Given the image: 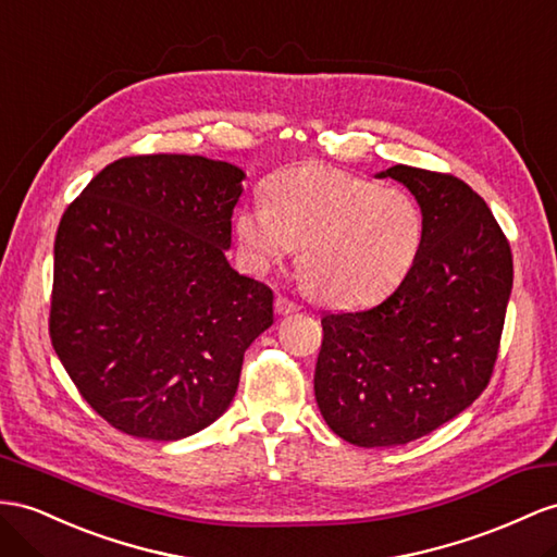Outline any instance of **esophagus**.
Here are the masks:
<instances>
[{
    "label": "esophagus",
    "mask_w": 557,
    "mask_h": 557,
    "mask_svg": "<svg viewBox=\"0 0 557 557\" xmlns=\"http://www.w3.org/2000/svg\"><path fill=\"white\" fill-rule=\"evenodd\" d=\"M301 310V306H298L296 301H292V298L287 296H277L275 298V312L277 315H292V312H298Z\"/></svg>",
    "instance_id": "34e87169"
}]
</instances>
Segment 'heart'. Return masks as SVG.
Segmentation results:
<instances>
[{
	"label": "heart",
	"instance_id": "b5f03b06",
	"mask_svg": "<svg viewBox=\"0 0 557 557\" xmlns=\"http://www.w3.org/2000/svg\"><path fill=\"white\" fill-rule=\"evenodd\" d=\"M233 231L247 263L265 273L298 247L310 294L334 308H362L391 296L423 247V213L397 188L326 164L275 171L263 205L237 211Z\"/></svg>",
	"mask_w": 557,
	"mask_h": 557
}]
</instances>
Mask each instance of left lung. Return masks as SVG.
I'll return each instance as SVG.
<instances>
[{
    "instance_id": "1",
    "label": "left lung",
    "mask_w": 557,
    "mask_h": 557,
    "mask_svg": "<svg viewBox=\"0 0 557 557\" xmlns=\"http://www.w3.org/2000/svg\"><path fill=\"white\" fill-rule=\"evenodd\" d=\"M376 178L414 195L423 247L381 306L322 318L315 400L350 445L397 447L459 417L487 388L512 256L490 207L456 176L395 164Z\"/></svg>"
}]
</instances>
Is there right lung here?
<instances>
[{"instance_id":"obj_1","label":"right lung","mask_w":557,"mask_h":557,"mask_svg":"<svg viewBox=\"0 0 557 557\" xmlns=\"http://www.w3.org/2000/svg\"><path fill=\"white\" fill-rule=\"evenodd\" d=\"M245 171L199 154L108 164L63 213L51 344L117 431L174 442L237 393L245 350L273 324V292L227 263Z\"/></svg>"}]
</instances>
